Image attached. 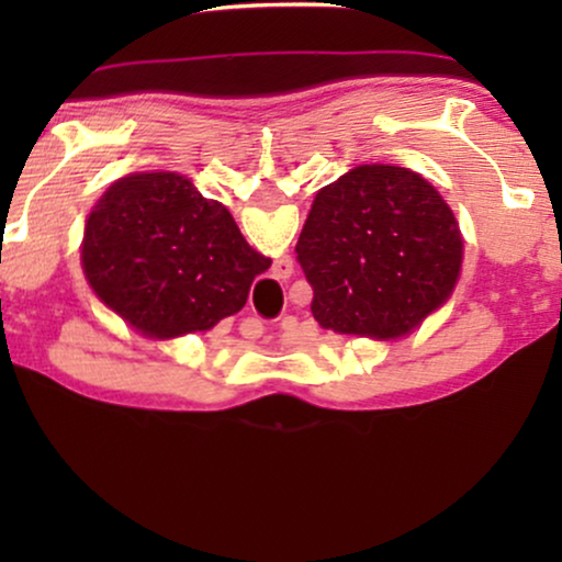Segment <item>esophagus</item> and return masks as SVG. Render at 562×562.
<instances>
[{
    "label": "esophagus",
    "mask_w": 562,
    "mask_h": 562,
    "mask_svg": "<svg viewBox=\"0 0 562 562\" xmlns=\"http://www.w3.org/2000/svg\"><path fill=\"white\" fill-rule=\"evenodd\" d=\"M281 263H289V260H281Z\"/></svg>",
    "instance_id": "34e87169"
}]
</instances>
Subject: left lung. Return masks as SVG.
Segmentation results:
<instances>
[{"label": "left lung", "instance_id": "8db88e82", "mask_svg": "<svg viewBox=\"0 0 562 562\" xmlns=\"http://www.w3.org/2000/svg\"><path fill=\"white\" fill-rule=\"evenodd\" d=\"M296 260L322 327L389 340L450 296L463 240L456 214L419 173L373 164L314 196Z\"/></svg>", "mask_w": 562, "mask_h": 562}]
</instances>
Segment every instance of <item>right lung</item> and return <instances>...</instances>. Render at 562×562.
<instances>
[{"label": "right lung", "mask_w": 562, "mask_h": 562, "mask_svg": "<svg viewBox=\"0 0 562 562\" xmlns=\"http://www.w3.org/2000/svg\"><path fill=\"white\" fill-rule=\"evenodd\" d=\"M81 260L97 296L150 337L212 329L243 310L271 268L225 206L168 171L106 189L87 220Z\"/></svg>", "instance_id": "1"}]
</instances>
